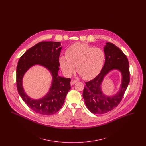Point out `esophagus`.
<instances>
[{"mask_svg": "<svg viewBox=\"0 0 146 146\" xmlns=\"http://www.w3.org/2000/svg\"><path fill=\"white\" fill-rule=\"evenodd\" d=\"M76 80H74V79H72V80H71V82H70V85H74V84L76 83Z\"/></svg>", "mask_w": 146, "mask_h": 146, "instance_id": "1", "label": "esophagus"}]
</instances>
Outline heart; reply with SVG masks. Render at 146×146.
Instances as JSON below:
<instances>
[{
    "label": "heart",
    "mask_w": 146,
    "mask_h": 146,
    "mask_svg": "<svg viewBox=\"0 0 146 146\" xmlns=\"http://www.w3.org/2000/svg\"><path fill=\"white\" fill-rule=\"evenodd\" d=\"M104 51L86 44L76 42L67 49L66 56H61L59 62L63 72L70 76L76 70L85 79L97 76L105 61Z\"/></svg>",
    "instance_id": "obj_1"
}]
</instances>
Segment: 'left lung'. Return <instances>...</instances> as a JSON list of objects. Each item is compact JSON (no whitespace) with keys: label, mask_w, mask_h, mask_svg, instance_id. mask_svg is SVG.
<instances>
[{"label":"left lung","mask_w":146,"mask_h":146,"mask_svg":"<svg viewBox=\"0 0 146 146\" xmlns=\"http://www.w3.org/2000/svg\"><path fill=\"white\" fill-rule=\"evenodd\" d=\"M105 63L99 74L85 82L83 97L89 110L95 114H103L111 111L120 104L130 82L129 64L124 52L111 42L104 47ZM119 70L122 75L121 89L114 96H105L101 90V83L105 76L112 70Z\"/></svg>","instance_id":"8db88e82"}]
</instances>
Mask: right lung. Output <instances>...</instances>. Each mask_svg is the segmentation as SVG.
Wrapping results in <instances>:
<instances>
[{
    "instance_id": "obj_1",
    "label": "right lung",
    "mask_w": 146,
    "mask_h": 146,
    "mask_svg": "<svg viewBox=\"0 0 146 146\" xmlns=\"http://www.w3.org/2000/svg\"><path fill=\"white\" fill-rule=\"evenodd\" d=\"M60 46V42H40L23 54L17 66L16 85L19 95L32 110L42 115H50L58 111L70 89V79L58 76L59 57L62 49ZM35 64L46 68L53 76L52 84L49 92L39 100L28 97L22 86V79L24 73Z\"/></svg>"
}]
</instances>
